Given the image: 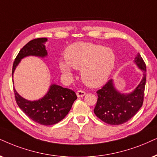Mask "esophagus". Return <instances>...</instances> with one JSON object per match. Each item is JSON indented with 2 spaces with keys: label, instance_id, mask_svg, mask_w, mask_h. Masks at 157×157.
Instances as JSON below:
<instances>
[{
  "label": "esophagus",
  "instance_id": "obj_1",
  "mask_svg": "<svg viewBox=\"0 0 157 157\" xmlns=\"http://www.w3.org/2000/svg\"><path fill=\"white\" fill-rule=\"evenodd\" d=\"M85 94H86V93H85V91L82 90H78V91H77V97H82V96H84Z\"/></svg>",
  "mask_w": 157,
  "mask_h": 157
}]
</instances>
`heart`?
Listing matches in <instances>:
<instances>
[{
	"label": "heart",
	"mask_w": 157,
	"mask_h": 157,
	"mask_svg": "<svg viewBox=\"0 0 157 157\" xmlns=\"http://www.w3.org/2000/svg\"><path fill=\"white\" fill-rule=\"evenodd\" d=\"M65 59L67 61H59L62 72L71 75L72 67L82 69V80L90 87L104 84L116 63V55L112 48L85 42H76L69 45L65 52Z\"/></svg>",
	"instance_id": "b5f03b06"
}]
</instances>
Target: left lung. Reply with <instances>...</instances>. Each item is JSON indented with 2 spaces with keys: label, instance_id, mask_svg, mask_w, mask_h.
<instances>
[{
  "label": "left lung",
  "instance_id": "8db88e82",
  "mask_svg": "<svg viewBox=\"0 0 157 157\" xmlns=\"http://www.w3.org/2000/svg\"><path fill=\"white\" fill-rule=\"evenodd\" d=\"M134 62L143 72V79L136 89L129 93H121L115 88L113 80H109L97 91L98 100L94 113L103 122L112 125L123 124L138 112L144 102L146 80V67L139 53Z\"/></svg>",
  "mask_w": 157,
  "mask_h": 157
}]
</instances>
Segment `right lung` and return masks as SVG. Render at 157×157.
<instances>
[{
    "instance_id": "1",
    "label": "right lung",
    "mask_w": 157,
    "mask_h": 157,
    "mask_svg": "<svg viewBox=\"0 0 157 157\" xmlns=\"http://www.w3.org/2000/svg\"><path fill=\"white\" fill-rule=\"evenodd\" d=\"M45 37L32 40L27 43L16 57L12 68L13 72L21 59L29 56L45 57L48 55L44 43ZM16 101L23 112L34 122L43 125H52L67 116L73 103L77 99L76 93L69 88L51 84L48 93L42 98L37 101H28L24 98L13 88Z\"/></svg>"
}]
</instances>
